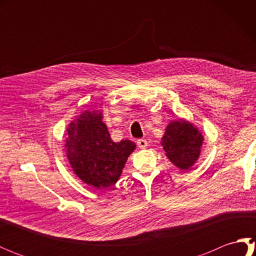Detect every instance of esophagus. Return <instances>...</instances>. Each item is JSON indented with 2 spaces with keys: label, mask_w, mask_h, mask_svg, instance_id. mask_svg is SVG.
Wrapping results in <instances>:
<instances>
[{
  "label": "esophagus",
  "mask_w": 256,
  "mask_h": 256,
  "mask_svg": "<svg viewBox=\"0 0 256 256\" xmlns=\"http://www.w3.org/2000/svg\"><path fill=\"white\" fill-rule=\"evenodd\" d=\"M138 146L140 148H146V146H148V140H146L145 138H140L138 140Z\"/></svg>",
  "instance_id": "1"
}]
</instances>
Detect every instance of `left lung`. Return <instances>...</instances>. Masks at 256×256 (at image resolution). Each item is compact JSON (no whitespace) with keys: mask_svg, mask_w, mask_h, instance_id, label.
Returning a JSON list of instances; mask_svg holds the SVG:
<instances>
[{"mask_svg":"<svg viewBox=\"0 0 256 256\" xmlns=\"http://www.w3.org/2000/svg\"><path fill=\"white\" fill-rule=\"evenodd\" d=\"M160 144L174 165L182 170H188L199 160L204 135L188 120L179 118L168 123Z\"/></svg>","mask_w":256,"mask_h":256,"instance_id":"8db88e82","label":"left lung"}]
</instances>
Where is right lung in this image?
<instances>
[{
  "label": "right lung",
  "instance_id": "1",
  "mask_svg": "<svg viewBox=\"0 0 256 256\" xmlns=\"http://www.w3.org/2000/svg\"><path fill=\"white\" fill-rule=\"evenodd\" d=\"M102 110H86L67 128L64 150L72 172L80 180L96 189H106L121 176L136 145L128 140L113 142Z\"/></svg>",
  "mask_w": 256,
  "mask_h": 256
}]
</instances>
